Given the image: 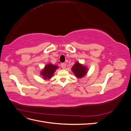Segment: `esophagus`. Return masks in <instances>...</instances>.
Instances as JSON below:
<instances>
[{"label": "esophagus", "mask_w": 131, "mask_h": 131, "mask_svg": "<svg viewBox=\"0 0 131 131\" xmlns=\"http://www.w3.org/2000/svg\"><path fill=\"white\" fill-rule=\"evenodd\" d=\"M61 67L62 68V69H65L66 67V64L64 63H62L61 64Z\"/></svg>", "instance_id": "34e87169"}]
</instances>
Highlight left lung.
<instances>
[{
	"mask_svg": "<svg viewBox=\"0 0 131 131\" xmlns=\"http://www.w3.org/2000/svg\"><path fill=\"white\" fill-rule=\"evenodd\" d=\"M71 69H72L75 76L78 79L84 77L89 71L88 67L84 64H81L79 62H75Z\"/></svg>",
	"mask_w": 131,
	"mask_h": 131,
	"instance_id": "obj_1",
	"label": "left lung"
}]
</instances>
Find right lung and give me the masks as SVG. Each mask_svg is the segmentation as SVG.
Returning <instances> with one entry per match:
<instances>
[{"instance_id": "right-lung-1", "label": "right lung", "mask_w": 131, "mask_h": 131, "mask_svg": "<svg viewBox=\"0 0 131 131\" xmlns=\"http://www.w3.org/2000/svg\"><path fill=\"white\" fill-rule=\"evenodd\" d=\"M58 68V66L53 65L52 63H49L45 65L40 72V75L43 80H49L52 78L54 73Z\"/></svg>"}]
</instances>
